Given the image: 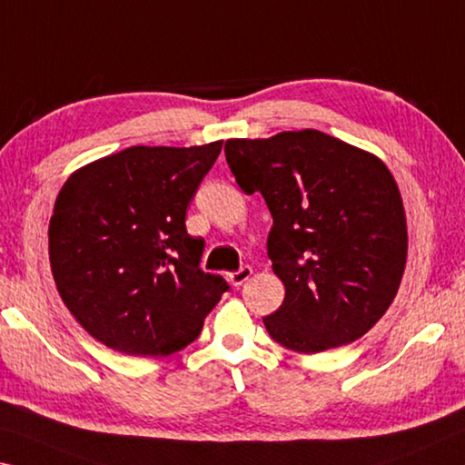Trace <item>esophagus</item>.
<instances>
[{
	"label": "esophagus",
	"mask_w": 465,
	"mask_h": 465,
	"mask_svg": "<svg viewBox=\"0 0 465 465\" xmlns=\"http://www.w3.org/2000/svg\"><path fill=\"white\" fill-rule=\"evenodd\" d=\"M250 275H252V267H242L233 272H227V282L232 285H242Z\"/></svg>",
	"instance_id": "obj_1"
}]
</instances>
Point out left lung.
Returning a JSON list of instances; mask_svg holds the SVG:
<instances>
[{
  "mask_svg": "<svg viewBox=\"0 0 465 465\" xmlns=\"http://www.w3.org/2000/svg\"><path fill=\"white\" fill-rule=\"evenodd\" d=\"M225 159L272 217L267 252L285 298L262 319L269 335L316 353L368 333L391 306L408 256L401 194L387 165L319 130L232 138Z\"/></svg>",
  "mask_w": 465,
  "mask_h": 465,
  "instance_id": "obj_1",
  "label": "left lung"
}]
</instances>
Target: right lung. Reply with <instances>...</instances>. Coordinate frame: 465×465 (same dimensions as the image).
I'll return each mask as SVG.
<instances>
[{
	"mask_svg": "<svg viewBox=\"0 0 465 465\" xmlns=\"http://www.w3.org/2000/svg\"><path fill=\"white\" fill-rule=\"evenodd\" d=\"M221 144L130 146L78 169L57 194L49 223L57 292L107 348L180 351L230 290L201 269L204 240L186 232V209Z\"/></svg>",
	"mask_w": 465,
	"mask_h": 465,
	"instance_id": "right-lung-1",
	"label": "right lung"
}]
</instances>
